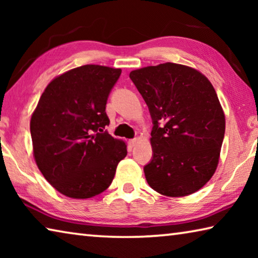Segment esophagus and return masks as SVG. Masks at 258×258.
<instances>
[{
	"mask_svg": "<svg viewBox=\"0 0 258 258\" xmlns=\"http://www.w3.org/2000/svg\"><path fill=\"white\" fill-rule=\"evenodd\" d=\"M138 141H139V139H137V138H135V139H132V140H130V141H128V143H130V146L131 147H134L135 145H137V143H138Z\"/></svg>",
	"mask_w": 258,
	"mask_h": 258,
	"instance_id": "obj_1",
	"label": "esophagus"
}]
</instances>
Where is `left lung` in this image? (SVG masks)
<instances>
[{"label":"left lung","mask_w":258,"mask_h":258,"mask_svg":"<svg viewBox=\"0 0 258 258\" xmlns=\"http://www.w3.org/2000/svg\"><path fill=\"white\" fill-rule=\"evenodd\" d=\"M152 119L148 184L167 197H184L215 173L225 116L212 83L196 69L166 62L130 73Z\"/></svg>","instance_id":"8db88e82"}]
</instances>
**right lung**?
I'll use <instances>...</instances> for the list:
<instances>
[{
    "instance_id": "right-lung-1",
    "label": "right lung",
    "mask_w": 258,
    "mask_h": 258,
    "mask_svg": "<svg viewBox=\"0 0 258 258\" xmlns=\"http://www.w3.org/2000/svg\"><path fill=\"white\" fill-rule=\"evenodd\" d=\"M121 71L85 64L55 77L30 119L34 158L60 194L86 199L111 184L127 155L125 142L107 131L106 104Z\"/></svg>"
}]
</instances>
